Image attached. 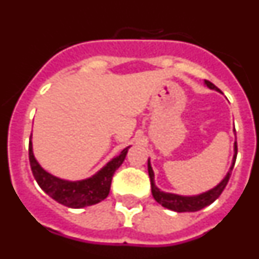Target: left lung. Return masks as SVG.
<instances>
[{
    "label": "left lung",
    "instance_id": "8db88e82",
    "mask_svg": "<svg viewBox=\"0 0 259 259\" xmlns=\"http://www.w3.org/2000/svg\"><path fill=\"white\" fill-rule=\"evenodd\" d=\"M205 84H206L207 88L214 89V91L221 92V91L214 85V84L207 81V80H205ZM236 155H237V143L235 141V145H233L232 164H231L227 175L224 176V179L222 180L218 185H215L214 188L209 189V191L206 192H203V193L196 194V196H180V194L167 193V192L161 191V189L158 188L157 185H155L154 171H153L152 164H150V159H148V172H149L150 184H152L153 197H154V200L157 201L158 203H161L163 207L170 209L176 212L198 211V210L203 209V207L209 206L210 203L214 202V201L221 196L223 189L226 188V185H227L228 180H230V176H231V172H232L233 166H235V162H236Z\"/></svg>",
    "mask_w": 259,
    "mask_h": 259
}]
</instances>
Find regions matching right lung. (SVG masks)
I'll return each instance as SVG.
<instances>
[{
    "label": "right lung",
    "instance_id": "add662e5",
    "mask_svg": "<svg viewBox=\"0 0 259 259\" xmlns=\"http://www.w3.org/2000/svg\"><path fill=\"white\" fill-rule=\"evenodd\" d=\"M31 139L32 135L29 137L28 148L29 163H31V170L36 182L40 185V188L45 193L49 194L53 200H56L57 202L67 207H72V209L91 206V205L101 202L109 196L114 172L123 163L128 149H130V146L123 149L120 154L107 162L101 170L88 179L70 182V180L61 179V178L52 175L40 166V163L36 161L35 155H33Z\"/></svg>",
    "mask_w": 259,
    "mask_h": 259
}]
</instances>
